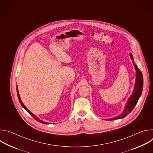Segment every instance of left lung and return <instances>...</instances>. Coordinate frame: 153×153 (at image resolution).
I'll use <instances>...</instances> for the list:
<instances>
[{"label":"left lung","instance_id":"8db88e82","mask_svg":"<svg viewBox=\"0 0 153 153\" xmlns=\"http://www.w3.org/2000/svg\"><path fill=\"white\" fill-rule=\"evenodd\" d=\"M130 57L132 59L133 65H134V68L136 71V83L134 91L131 96L128 99L126 104L125 105V109L123 110V112L120 114L119 116H116L113 118L111 119H107L108 120H117L119 119H122L125 117H126L129 113L132 111L133 108L137 104L143 90V75L141 72V71L139 70L138 67L136 65V63L134 62L133 56V55L130 53Z\"/></svg>","mask_w":153,"mask_h":153}]
</instances>
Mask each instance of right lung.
Returning <instances> with one entry per match:
<instances>
[{
  "label": "right lung",
  "instance_id": "right-lung-1",
  "mask_svg": "<svg viewBox=\"0 0 153 153\" xmlns=\"http://www.w3.org/2000/svg\"><path fill=\"white\" fill-rule=\"evenodd\" d=\"M17 97H18V99H19V102H20V104H21V105L22 106V107L25 109V110L35 119V120H36L37 121H38V122H40V123H43V124H49V123H48V122H43V121H42V120H40L36 115H34V114H33L24 105V104L23 103V102H22V100H21V99H20V96H19V91H18V88H17Z\"/></svg>",
  "mask_w": 153,
  "mask_h": 153
}]
</instances>
